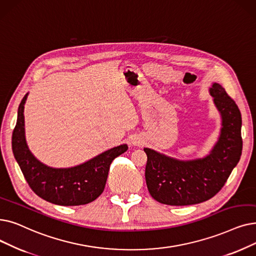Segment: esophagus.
I'll return each mask as SVG.
<instances>
[{
  "mask_svg": "<svg viewBox=\"0 0 256 256\" xmlns=\"http://www.w3.org/2000/svg\"><path fill=\"white\" fill-rule=\"evenodd\" d=\"M132 144H134V146H142V142L140 140H134V141H132Z\"/></svg>",
  "mask_w": 256,
  "mask_h": 256,
  "instance_id": "1",
  "label": "esophagus"
}]
</instances>
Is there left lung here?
I'll list each match as a JSON object with an SVG mask.
<instances>
[{"label": "left lung", "mask_w": 256, "mask_h": 256, "mask_svg": "<svg viewBox=\"0 0 256 256\" xmlns=\"http://www.w3.org/2000/svg\"><path fill=\"white\" fill-rule=\"evenodd\" d=\"M209 92L222 116L220 134L209 154L183 161L144 148L148 156L146 185L150 196L159 203L185 206L207 201L222 190L240 159L242 140L238 106L216 82Z\"/></svg>", "instance_id": "8db88e82"}]
</instances>
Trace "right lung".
Returning a JSON list of instances; mask_svg holds the SVG:
<instances>
[{"instance_id": "obj_1", "label": "right lung", "mask_w": 256, "mask_h": 256, "mask_svg": "<svg viewBox=\"0 0 256 256\" xmlns=\"http://www.w3.org/2000/svg\"><path fill=\"white\" fill-rule=\"evenodd\" d=\"M27 96L20 104L11 143L14 158L28 185L40 198L56 205L78 206L93 202L104 190L110 163L128 150V146L121 144L74 168H49L40 162L27 146L24 128Z\"/></svg>"}]
</instances>
